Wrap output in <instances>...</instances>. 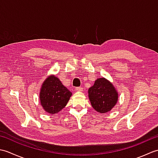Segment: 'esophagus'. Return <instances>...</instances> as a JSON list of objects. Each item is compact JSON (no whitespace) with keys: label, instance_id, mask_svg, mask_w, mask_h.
<instances>
[{"label":"esophagus","instance_id":"34e87169","mask_svg":"<svg viewBox=\"0 0 158 158\" xmlns=\"http://www.w3.org/2000/svg\"><path fill=\"white\" fill-rule=\"evenodd\" d=\"M75 91L81 92V91H83V88H82V87H77V88H75Z\"/></svg>","mask_w":158,"mask_h":158}]
</instances>
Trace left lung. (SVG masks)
Listing matches in <instances>:
<instances>
[{"label":"left lung","instance_id":"8db88e82","mask_svg":"<svg viewBox=\"0 0 158 158\" xmlns=\"http://www.w3.org/2000/svg\"><path fill=\"white\" fill-rule=\"evenodd\" d=\"M88 96L92 107L97 112L110 111L117 102L118 92L109 80L98 78L88 89Z\"/></svg>","mask_w":158,"mask_h":158}]
</instances>
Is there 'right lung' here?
I'll return each mask as SVG.
<instances>
[{
    "label": "right lung",
    "mask_w": 158,
    "mask_h": 158,
    "mask_svg": "<svg viewBox=\"0 0 158 158\" xmlns=\"http://www.w3.org/2000/svg\"><path fill=\"white\" fill-rule=\"evenodd\" d=\"M39 94L43 109L54 115L64 108L72 93L62 85L58 77L50 75L43 83Z\"/></svg>",
    "instance_id": "add662e5"
}]
</instances>
